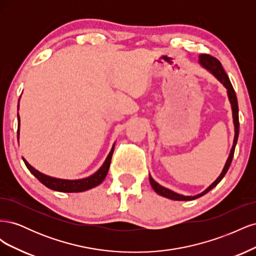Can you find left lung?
<instances>
[{"label": "left lung", "mask_w": 256, "mask_h": 256, "mask_svg": "<svg viewBox=\"0 0 256 256\" xmlns=\"http://www.w3.org/2000/svg\"><path fill=\"white\" fill-rule=\"evenodd\" d=\"M198 64L202 66L203 68H205L207 72H210L214 76V78L218 80L224 88H226L228 98V102H230V108H232V115H233V124H234V131H235L234 141H233V146H232L226 164H224L222 172L220 173L218 178H216V180L210 186H209L208 188H206L203 192L198 193V194H196V196H184V194H180V193L170 190V189L164 187V186L159 184L157 182H154V178L150 174V182L152 184V189L154 190V192L158 193V194L161 196H164L166 198L174 200H192L198 198L200 196H203L204 194H206V193L210 191L212 189H214L216 186L222 180V178L226 176L228 170V168L232 164V160H233L235 147H236V144H237L238 134H239V118H238L237 97H236V92H235L233 86H232V83L228 79L226 72H224V69H223L220 62L216 60V58L208 56V54H200V56H198Z\"/></svg>", "instance_id": "obj_1"}]
</instances>
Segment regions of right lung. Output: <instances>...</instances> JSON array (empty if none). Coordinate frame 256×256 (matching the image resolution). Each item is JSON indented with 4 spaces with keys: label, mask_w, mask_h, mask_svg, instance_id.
I'll return each instance as SVG.
<instances>
[{
    "label": "right lung",
    "mask_w": 256,
    "mask_h": 256,
    "mask_svg": "<svg viewBox=\"0 0 256 256\" xmlns=\"http://www.w3.org/2000/svg\"><path fill=\"white\" fill-rule=\"evenodd\" d=\"M19 102H20V99H19ZM18 110H19V104H18ZM17 115H18V132H17V134H18V141H19L20 116H19V113ZM114 146H115V143L113 144L112 148H111L109 154H108V157L106 158L102 166H100L94 174H92L88 177L80 178V180H64V178H56V177L46 175L30 166L24 158H22V159H23V161H24V164H26V168H28V171L32 173L37 178V180H40L42 184H44L47 188L54 190V191L67 192V193L83 192V191H86V190H90L92 188L96 187V186L104 182V180L108 174V171H109L112 154L114 152Z\"/></svg>",
    "instance_id": "add662e5"
}]
</instances>
